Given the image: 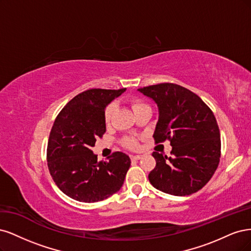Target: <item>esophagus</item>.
I'll use <instances>...</instances> for the list:
<instances>
[{
  "mask_svg": "<svg viewBox=\"0 0 251 251\" xmlns=\"http://www.w3.org/2000/svg\"><path fill=\"white\" fill-rule=\"evenodd\" d=\"M143 156L142 155H131L130 156V158L132 159V160H139V159H141Z\"/></svg>",
  "mask_w": 251,
  "mask_h": 251,
  "instance_id": "34e87169",
  "label": "esophagus"
}]
</instances>
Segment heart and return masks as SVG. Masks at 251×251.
<instances>
[{
  "label": "heart",
  "instance_id": "heart-1",
  "mask_svg": "<svg viewBox=\"0 0 251 251\" xmlns=\"http://www.w3.org/2000/svg\"><path fill=\"white\" fill-rule=\"evenodd\" d=\"M130 105H131V108L134 112L139 111L140 109L148 106L146 103L143 102L140 99H132L130 101ZM115 110H116V106H115L114 103H110V104L107 105L106 107H105L104 114H103V119H104V123L106 125H108L110 123L112 116H114V114H115ZM122 145L125 148L130 149V150H135V149L139 148V142H137V140L133 136L124 137V139L122 140Z\"/></svg>",
  "mask_w": 251,
  "mask_h": 251
}]
</instances>
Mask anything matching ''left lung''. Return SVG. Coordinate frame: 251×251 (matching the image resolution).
<instances>
[{"mask_svg": "<svg viewBox=\"0 0 251 251\" xmlns=\"http://www.w3.org/2000/svg\"><path fill=\"white\" fill-rule=\"evenodd\" d=\"M139 91L158 106L155 143L168 140L172 146L171 157L152 153L156 166L148 175L150 183L174 196L196 193L212 178L221 156L220 130L212 109L195 93L175 83Z\"/></svg>", "mask_w": 251, "mask_h": 251, "instance_id": "8db88e82", "label": "left lung"}]
</instances>
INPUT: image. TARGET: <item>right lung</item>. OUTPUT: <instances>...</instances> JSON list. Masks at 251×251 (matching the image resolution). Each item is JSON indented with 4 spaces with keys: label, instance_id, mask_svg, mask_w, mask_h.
<instances>
[{
    "label": "right lung",
    "instance_id": "obj_1",
    "mask_svg": "<svg viewBox=\"0 0 251 251\" xmlns=\"http://www.w3.org/2000/svg\"><path fill=\"white\" fill-rule=\"evenodd\" d=\"M126 88H91L66 104L52 126L47 147V161L56 185L72 199L98 202L117 193L124 183L130 158L114 152L98 161L91 150L106 131L105 106Z\"/></svg>",
    "mask_w": 251,
    "mask_h": 251
}]
</instances>
